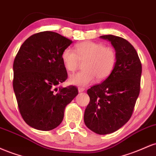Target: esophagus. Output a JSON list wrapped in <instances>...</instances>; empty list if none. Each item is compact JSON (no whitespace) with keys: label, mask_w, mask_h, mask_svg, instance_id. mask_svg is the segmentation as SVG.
Segmentation results:
<instances>
[{"label":"esophagus","mask_w":156,"mask_h":156,"mask_svg":"<svg viewBox=\"0 0 156 156\" xmlns=\"http://www.w3.org/2000/svg\"><path fill=\"white\" fill-rule=\"evenodd\" d=\"M85 90V89L83 88V87H79L78 88V92H83Z\"/></svg>","instance_id":"34e87169"}]
</instances>
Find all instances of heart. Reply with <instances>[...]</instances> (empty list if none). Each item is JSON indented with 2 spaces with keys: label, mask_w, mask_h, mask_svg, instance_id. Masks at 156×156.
I'll return each instance as SVG.
<instances>
[{
  "label": "heart",
  "mask_w": 156,
  "mask_h": 156,
  "mask_svg": "<svg viewBox=\"0 0 156 156\" xmlns=\"http://www.w3.org/2000/svg\"><path fill=\"white\" fill-rule=\"evenodd\" d=\"M62 61L69 72H74L83 62L82 72L69 76V82L77 87H86L106 79L112 74L117 62V53L114 48L101 42L86 41L76 46V51L67 48L62 53Z\"/></svg>",
  "instance_id": "1"
}]
</instances>
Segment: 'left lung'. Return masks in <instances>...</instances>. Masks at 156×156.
Returning <instances> with one entry per match:
<instances>
[{"label":"left lung","mask_w":156,"mask_h":156,"mask_svg":"<svg viewBox=\"0 0 156 156\" xmlns=\"http://www.w3.org/2000/svg\"><path fill=\"white\" fill-rule=\"evenodd\" d=\"M108 40L117 53L112 74L87 90L90 101L84 122L94 133H114L128 122L140 92L141 64L137 52L126 39L114 35L100 37Z\"/></svg>","instance_id":"left-lung-1"}]
</instances>
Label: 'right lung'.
<instances>
[{
    "label": "right lung",
    "instance_id": "add662e5",
    "mask_svg": "<svg viewBox=\"0 0 156 156\" xmlns=\"http://www.w3.org/2000/svg\"><path fill=\"white\" fill-rule=\"evenodd\" d=\"M72 42L55 32H39L28 37L16 55L14 92L23 119L35 129L58 127L65 107L78 94L75 86L57 87L67 78L62 53Z\"/></svg>",
    "mask_w": 156,
    "mask_h": 156
}]
</instances>
